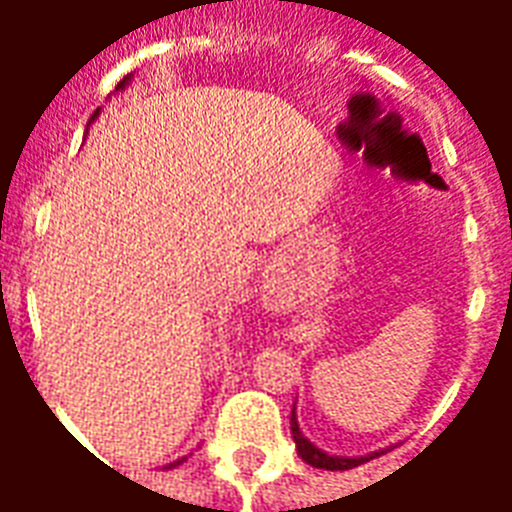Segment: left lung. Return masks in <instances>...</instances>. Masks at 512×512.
<instances>
[{
	"label": "left lung",
	"mask_w": 512,
	"mask_h": 512,
	"mask_svg": "<svg viewBox=\"0 0 512 512\" xmlns=\"http://www.w3.org/2000/svg\"><path fill=\"white\" fill-rule=\"evenodd\" d=\"M290 433H293V441H296V450H299L301 461L310 463L315 469H329V472H345V469H354L359 463L373 461L384 452H373V455H365V458H343V455H329V452L318 450L310 439H304V433L299 430V422H296V406L290 411Z\"/></svg>",
	"instance_id": "1"
}]
</instances>
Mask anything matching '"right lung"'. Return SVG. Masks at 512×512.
<instances>
[{"label":"right lung","mask_w":512,"mask_h":512,"mask_svg":"<svg viewBox=\"0 0 512 512\" xmlns=\"http://www.w3.org/2000/svg\"><path fill=\"white\" fill-rule=\"evenodd\" d=\"M128 79H131V76H126V79H123V82L117 84V90H123V87H126V84H128ZM95 115H98V112H95ZM95 115H93V117H95Z\"/></svg>","instance_id":"1"}]
</instances>
